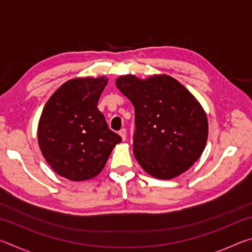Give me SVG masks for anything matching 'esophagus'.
I'll return each mask as SVG.
<instances>
[{
	"label": "esophagus",
	"mask_w": 252,
	"mask_h": 252,
	"mask_svg": "<svg viewBox=\"0 0 252 252\" xmlns=\"http://www.w3.org/2000/svg\"><path fill=\"white\" fill-rule=\"evenodd\" d=\"M119 134H120V136L122 138L123 141L126 139V129H121L120 131H119Z\"/></svg>",
	"instance_id": "esophagus-1"
}]
</instances>
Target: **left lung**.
<instances>
[{
	"instance_id": "obj_1",
	"label": "left lung",
	"mask_w": 252,
	"mask_h": 252,
	"mask_svg": "<svg viewBox=\"0 0 252 252\" xmlns=\"http://www.w3.org/2000/svg\"><path fill=\"white\" fill-rule=\"evenodd\" d=\"M116 85L134 106L133 153L144 171L163 180L186 172L207 144L208 119L199 101L167 74L121 75Z\"/></svg>"
}]
</instances>
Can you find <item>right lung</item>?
Returning a JSON list of instances; mask_svg holds the SVG:
<instances>
[{
    "label": "right lung",
    "instance_id": "1",
    "mask_svg": "<svg viewBox=\"0 0 252 252\" xmlns=\"http://www.w3.org/2000/svg\"><path fill=\"white\" fill-rule=\"evenodd\" d=\"M105 76L66 81L46 102L37 126V141L45 161L71 181L96 177L121 136L109 129L97 101Z\"/></svg>",
    "mask_w": 252,
    "mask_h": 252
}]
</instances>
